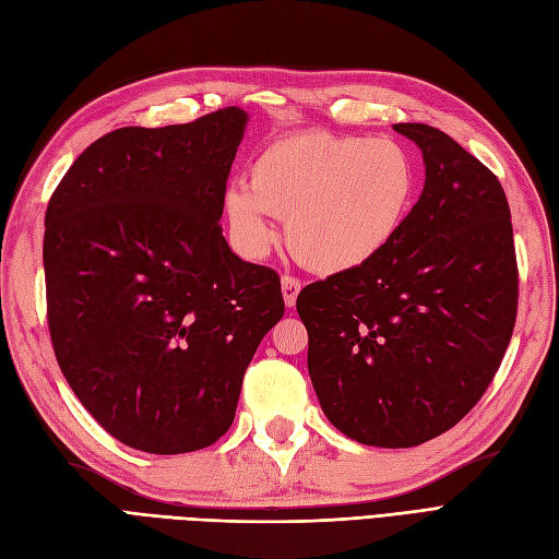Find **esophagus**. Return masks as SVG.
Segmentation results:
<instances>
[{"mask_svg":"<svg viewBox=\"0 0 559 559\" xmlns=\"http://www.w3.org/2000/svg\"><path fill=\"white\" fill-rule=\"evenodd\" d=\"M300 289H302V284H300L298 277H294V275H284L282 277V294H284V302L289 308L296 306V298H298Z\"/></svg>","mask_w":559,"mask_h":559,"instance_id":"obj_1","label":"esophagus"}]
</instances>
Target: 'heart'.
Returning a JSON list of instances; mask_svg holds the SVG:
<instances>
[{
  "label": "heart",
  "mask_w": 559,
  "mask_h": 559,
  "mask_svg": "<svg viewBox=\"0 0 559 559\" xmlns=\"http://www.w3.org/2000/svg\"><path fill=\"white\" fill-rule=\"evenodd\" d=\"M415 193L417 165L403 144L310 130L267 142L249 165V183H228L224 212L249 257L275 240L273 214L286 216L294 257L333 275L380 257Z\"/></svg>",
  "instance_id": "b5f03b06"
}]
</instances>
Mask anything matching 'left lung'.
Masks as SVG:
<instances>
[{
  "instance_id": "8db88e82",
  "label": "left lung",
  "mask_w": 559,
  "mask_h": 559,
  "mask_svg": "<svg viewBox=\"0 0 559 559\" xmlns=\"http://www.w3.org/2000/svg\"><path fill=\"white\" fill-rule=\"evenodd\" d=\"M427 179L396 240L308 284L296 310L321 411L352 441L413 448L445 433L495 380L518 314L509 200L438 128L396 123Z\"/></svg>"
}]
</instances>
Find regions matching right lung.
<instances>
[{
	"mask_svg": "<svg viewBox=\"0 0 559 559\" xmlns=\"http://www.w3.org/2000/svg\"><path fill=\"white\" fill-rule=\"evenodd\" d=\"M247 114L118 128L46 207L50 343L64 380L116 441L202 450L233 425L245 370L284 314L280 275L230 251L218 218Z\"/></svg>",
	"mask_w": 559,
	"mask_h": 559,
	"instance_id": "1",
	"label": "right lung"
}]
</instances>
